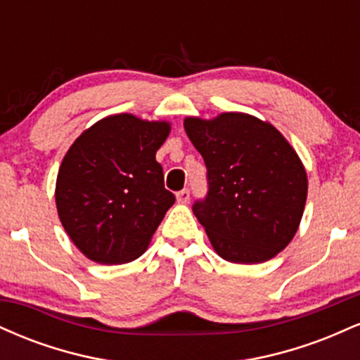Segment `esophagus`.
<instances>
[{
  "label": "esophagus",
  "instance_id": "34e87169",
  "mask_svg": "<svg viewBox=\"0 0 360 360\" xmlns=\"http://www.w3.org/2000/svg\"><path fill=\"white\" fill-rule=\"evenodd\" d=\"M177 203H188L189 201V189H181L179 193L176 194Z\"/></svg>",
  "mask_w": 360,
  "mask_h": 360
}]
</instances>
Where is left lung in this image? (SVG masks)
Here are the masks:
<instances>
[{"instance_id":"obj_1","label":"left lung","mask_w":360,"mask_h":360,"mask_svg":"<svg viewBox=\"0 0 360 360\" xmlns=\"http://www.w3.org/2000/svg\"><path fill=\"white\" fill-rule=\"evenodd\" d=\"M184 130L206 164L208 193L193 205L214 252L235 264L286 249L304 212L303 162L269 122L247 113L188 117Z\"/></svg>"}]
</instances>
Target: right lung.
<instances>
[{
    "label": "right lung",
    "mask_w": 360,
    "mask_h": 360,
    "mask_svg": "<svg viewBox=\"0 0 360 360\" xmlns=\"http://www.w3.org/2000/svg\"><path fill=\"white\" fill-rule=\"evenodd\" d=\"M169 131V122L111 115L82 131L64 155L56 183L57 213L88 259L125 264L146 252L176 201L155 160Z\"/></svg>",
    "instance_id": "1"
}]
</instances>
